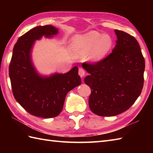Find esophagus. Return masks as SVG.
<instances>
[{
  "label": "esophagus",
  "instance_id": "obj_1",
  "mask_svg": "<svg viewBox=\"0 0 153 153\" xmlns=\"http://www.w3.org/2000/svg\"><path fill=\"white\" fill-rule=\"evenodd\" d=\"M78 74L79 75V76L81 77H83L84 76H85V70H84L83 68H79V71H78Z\"/></svg>",
  "mask_w": 153,
  "mask_h": 153
}]
</instances>
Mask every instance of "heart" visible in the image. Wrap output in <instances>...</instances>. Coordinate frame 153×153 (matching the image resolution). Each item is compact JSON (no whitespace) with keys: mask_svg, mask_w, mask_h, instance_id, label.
<instances>
[{"mask_svg":"<svg viewBox=\"0 0 153 153\" xmlns=\"http://www.w3.org/2000/svg\"><path fill=\"white\" fill-rule=\"evenodd\" d=\"M114 46L112 37L108 34H102L91 31L72 38L70 48L77 57H86L90 62H101L112 51Z\"/></svg>","mask_w":153,"mask_h":153,"instance_id":"heart-1","label":"heart"}]
</instances>
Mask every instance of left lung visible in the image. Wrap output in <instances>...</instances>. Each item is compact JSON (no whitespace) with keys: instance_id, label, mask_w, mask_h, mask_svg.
<instances>
[{"instance_id":"left-lung-1","label":"left lung","mask_w":153,"mask_h":153,"mask_svg":"<svg viewBox=\"0 0 153 153\" xmlns=\"http://www.w3.org/2000/svg\"><path fill=\"white\" fill-rule=\"evenodd\" d=\"M116 46L99 62L83 63L89 75L84 82L90 87L91 110L100 116H114L129 109L143 87L145 59L135 38L115 30Z\"/></svg>"}]
</instances>
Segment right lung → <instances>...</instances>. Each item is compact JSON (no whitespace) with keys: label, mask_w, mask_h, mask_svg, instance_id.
<instances>
[{"label":"right lung","mask_w":153,"mask_h":153,"mask_svg":"<svg viewBox=\"0 0 153 153\" xmlns=\"http://www.w3.org/2000/svg\"><path fill=\"white\" fill-rule=\"evenodd\" d=\"M58 29L53 25L37 26L18 39L13 48L9 67L13 95L18 102L31 114L41 118H54L63 108L67 93L82 83L78 68L65 74H41L32 60L35 41L44 36L53 38Z\"/></svg>","instance_id":"add662e5"}]
</instances>
